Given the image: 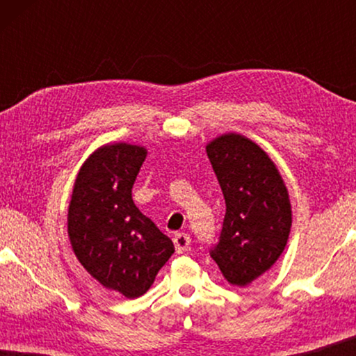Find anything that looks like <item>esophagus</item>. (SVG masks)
I'll list each match as a JSON object with an SVG mask.
<instances>
[{
    "mask_svg": "<svg viewBox=\"0 0 356 356\" xmlns=\"http://www.w3.org/2000/svg\"><path fill=\"white\" fill-rule=\"evenodd\" d=\"M173 243H175V248H177L178 254H181V252L188 251L191 238H189V235H186V233H177L173 238Z\"/></svg>",
    "mask_w": 356,
    "mask_h": 356,
    "instance_id": "1",
    "label": "esophagus"
}]
</instances>
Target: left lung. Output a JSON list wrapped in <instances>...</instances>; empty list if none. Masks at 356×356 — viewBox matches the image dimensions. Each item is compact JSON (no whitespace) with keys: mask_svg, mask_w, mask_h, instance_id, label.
Instances as JSON below:
<instances>
[{"mask_svg":"<svg viewBox=\"0 0 356 356\" xmlns=\"http://www.w3.org/2000/svg\"><path fill=\"white\" fill-rule=\"evenodd\" d=\"M225 199V218L211 257L232 285L245 286L284 252L291 227L289 191L264 150L241 134L207 144Z\"/></svg>","mask_w":356,"mask_h":356,"instance_id":"left-lung-1","label":"left lung"}]
</instances>
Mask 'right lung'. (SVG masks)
I'll return each mask as SVG.
<instances>
[{
  "instance_id": "obj_1",
  "label": "right lung",
  "mask_w": 356,
  "mask_h": 356,
  "mask_svg": "<svg viewBox=\"0 0 356 356\" xmlns=\"http://www.w3.org/2000/svg\"><path fill=\"white\" fill-rule=\"evenodd\" d=\"M147 150L126 143L97 149L77 173L67 235L84 269L105 289L138 298L175 252L167 235L136 207L133 184Z\"/></svg>"
}]
</instances>
